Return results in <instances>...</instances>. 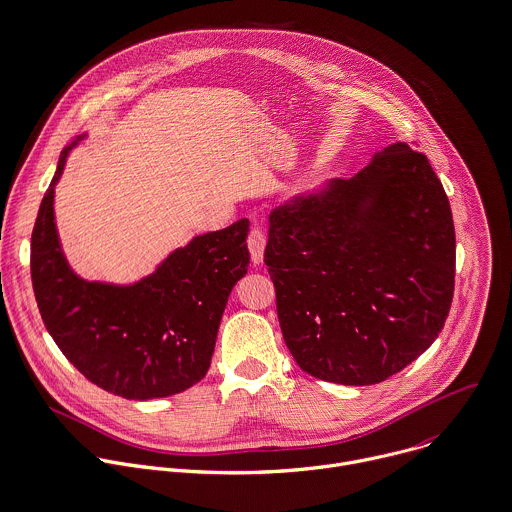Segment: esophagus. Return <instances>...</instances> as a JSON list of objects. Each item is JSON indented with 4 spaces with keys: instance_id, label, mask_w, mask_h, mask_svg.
<instances>
[{
    "instance_id": "obj_1",
    "label": "esophagus",
    "mask_w": 512,
    "mask_h": 512,
    "mask_svg": "<svg viewBox=\"0 0 512 512\" xmlns=\"http://www.w3.org/2000/svg\"><path fill=\"white\" fill-rule=\"evenodd\" d=\"M265 243H267L265 233H263L259 227H253V229L249 231V237H247V247H249V253H251V261H253L255 265H259V263L263 261Z\"/></svg>"
}]
</instances>
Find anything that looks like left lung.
Segmentation results:
<instances>
[{
    "label": "left lung",
    "mask_w": 512,
    "mask_h": 512,
    "mask_svg": "<svg viewBox=\"0 0 512 512\" xmlns=\"http://www.w3.org/2000/svg\"><path fill=\"white\" fill-rule=\"evenodd\" d=\"M455 247L443 183L405 141L273 209L265 265L297 365L355 387L403 371L445 327Z\"/></svg>",
    "instance_id": "obj_1"
}]
</instances>
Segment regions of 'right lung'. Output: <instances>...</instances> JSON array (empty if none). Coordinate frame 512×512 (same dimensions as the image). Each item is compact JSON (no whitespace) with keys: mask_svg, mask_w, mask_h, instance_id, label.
Listing matches in <instances>:
<instances>
[{"mask_svg":"<svg viewBox=\"0 0 512 512\" xmlns=\"http://www.w3.org/2000/svg\"><path fill=\"white\" fill-rule=\"evenodd\" d=\"M59 155L31 233V283L45 329L93 385L123 399L177 395L199 383L235 283L247 273L249 221L197 235L133 285L83 281L67 265L53 215Z\"/></svg>","mask_w":512,"mask_h":512,"instance_id":"1","label":"right lung"}]
</instances>
